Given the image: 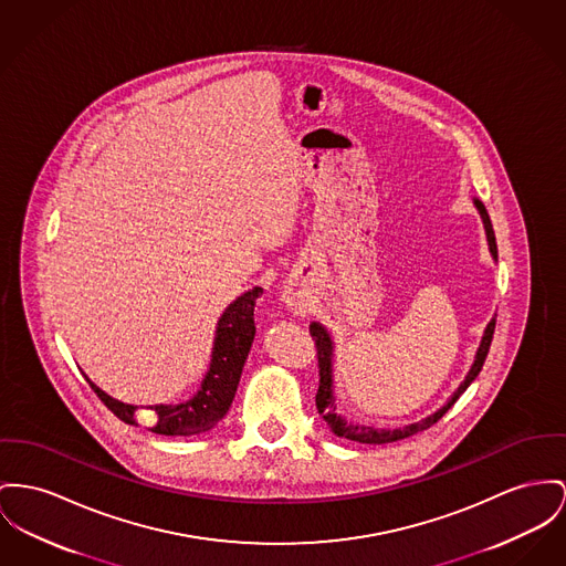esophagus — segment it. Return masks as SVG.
Returning <instances> with one entry per match:
<instances>
[{
  "label": "esophagus",
  "mask_w": 566,
  "mask_h": 566,
  "mask_svg": "<svg viewBox=\"0 0 566 566\" xmlns=\"http://www.w3.org/2000/svg\"><path fill=\"white\" fill-rule=\"evenodd\" d=\"M285 302H287V306H290L294 313H302V311H304V302H302L301 296L287 294V296H285Z\"/></svg>",
  "instance_id": "esophagus-1"
}]
</instances>
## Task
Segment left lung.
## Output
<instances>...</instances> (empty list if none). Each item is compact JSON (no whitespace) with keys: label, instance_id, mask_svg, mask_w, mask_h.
<instances>
[{"label":"left lung","instance_id":"left-lung-1","mask_svg":"<svg viewBox=\"0 0 566 566\" xmlns=\"http://www.w3.org/2000/svg\"><path fill=\"white\" fill-rule=\"evenodd\" d=\"M474 206L476 210L481 212V219H483V226H485V233H488V242H490V253L493 260H497V247H495V235H493V227H491L490 214L485 210V206L474 199ZM311 337L315 340V347H317V367H319V388H317V395H315V406H317V412L322 415V418L328 422L331 431L339 438L345 440H352V442H360V444H388V442H397V440H403V438H410L418 431H424L429 429L431 424H436L442 416L447 415L454 406V401L465 392V388L476 379V376L481 374L483 365H485V358H488V352H490L491 339H493V331H495V317H491L485 333H483V339L481 345L476 349V356H474V365L470 367L465 379L459 384V388L452 392L451 399L447 401V406H442L438 412H433L418 422L412 424H406V427H397V429H376V427H367V424H358V422H347L343 416L337 415V403H335V386H333V339L328 335V331L313 322L311 324Z\"/></svg>","mask_w":566,"mask_h":566}]
</instances>
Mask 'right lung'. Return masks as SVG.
<instances>
[{"instance_id":"add662e5","label":"right lung","mask_w":566,"mask_h":566,"mask_svg":"<svg viewBox=\"0 0 566 566\" xmlns=\"http://www.w3.org/2000/svg\"><path fill=\"white\" fill-rule=\"evenodd\" d=\"M262 294H264L262 287H253L227 306L217 326L212 360H210L208 374L201 381V388L185 403H178V406L160 403V406L148 408L156 418L150 431L158 436H199L203 431H210L227 415L242 376V367L249 356L251 343L255 339L253 311H255V302ZM90 386L119 420L128 424H137V418H135V412L139 410L137 406L117 401L105 390H101L94 381H90Z\"/></svg>"}]
</instances>
